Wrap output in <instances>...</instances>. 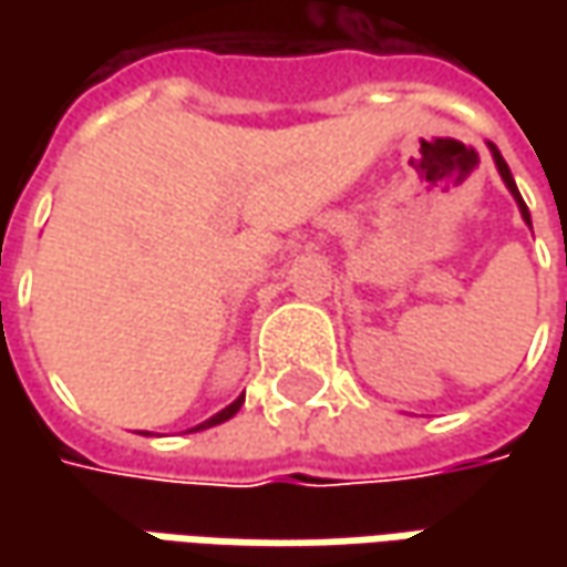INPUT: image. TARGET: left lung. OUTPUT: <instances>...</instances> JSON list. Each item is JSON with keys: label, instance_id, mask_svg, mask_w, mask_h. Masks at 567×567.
<instances>
[{"label": "left lung", "instance_id": "1", "mask_svg": "<svg viewBox=\"0 0 567 567\" xmlns=\"http://www.w3.org/2000/svg\"><path fill=\"white\" fill-rule=\"evenodd\" d=\"M489 151H492V157H495V166H498V173H502V179H505V186H508V192L514 195V202H517V207H520V217L530 224V210H527V205H524V198H520V192H517V186H514V176H512V169H508V164H505V157L498 154V147L495 144H489Z\"/></svg>", "mask_w": 567, "mask_h": 567}]
</instances>
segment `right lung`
<instances>
[{
    "label": "right lung",
    "instance_id": "right-lung-1",
    "mask_svg": "<svg viewBox=\"0 0 567 567\" xmlns=\"http://www.w3.org/2000/svg\"><path fill=\"white\" fill-rule=\"evenodd\" d=\"M243 401H246V394H243V398H236V401L229 403V406H224V410H220L217 416H210V420H205V423H202V425H195V429H188V432H198V429H210V425L227 423L229 416H236V413H239V406H243Z\"/></svg>",
    "mask_w": 567,
    "mask_h": 567
}]
</instances>
